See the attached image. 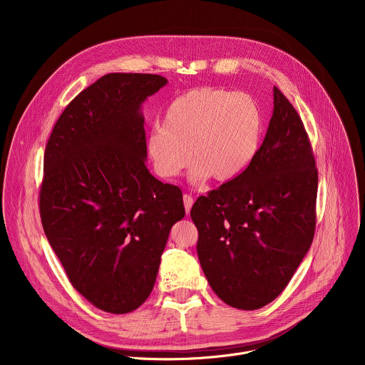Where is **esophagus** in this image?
<instances>
[{"label":"esophagus","instance_id":"obj_1","mask_svg":"<svg viewBox=\"0 0 365 365\" xmlns=\"http://www.w3.org/2000/svg\"><path fill=\"white\" fill-rule=\"evenodd\" d=\"M183 205H185L186 214H189L190 210H192V205H193V197L190 195H187V193L183 195Z\"/></svg>","mask_w":365,"mask_h":365}]
</instances>
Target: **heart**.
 Instances as JSON below:
<instances>
[{"instance_id":"1","label":"heart","mask_w":365,"mask_h":365,"mask_svg":"<svg viewBox=\"0 0 365 365\" xmlns=\"http://www.w3.org/2000/svg\"><path fill=\"white\" fill-rule=\"evenodd\" d=\"M262 133L263 114L251 95L202 86L170 102L165 127L148 131L145 151L163 179L176 178L193 160V180L211 176L227 183L250 168Z\"/></svg>"}]
</instances>
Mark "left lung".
<instances>
[{"label": "left lung", "mask_w": 365, "mask_h": 365, "mask_svg": "<svg viewBox=\"0 0 365 365\" xmlns=\"http://www.w3.org/2000/svg\"><path fill=\"white\" fill-rule=\"evenodd\" d=\"M267 134L250 168L199 196L190 217L207 283L227 304L254 310L287 286L314 241L318 170L303 123L274 86Z\"/></svg>", "instance_id": "left-lung-1"}]
</instances>
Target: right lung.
<instances>
[{
    "label": "right lung",
    "instance_id": "1",
    "mask_svg": "<svg viewBox=\"0 0 365 365\" xmlns=\"http://www.w3.org/2000/svg\"><path fill=\"white\" fill-rule=\"evenodd\" d=\"M160 75L108 73L71 101L51 131L40 187L48 244L72 286L121 315L154 287L170 228L185 217L182 190L145 166L143 102Z\"/></svg>",
    "mask_w": 365,
    "mask_h": 365
}]
</instances>
